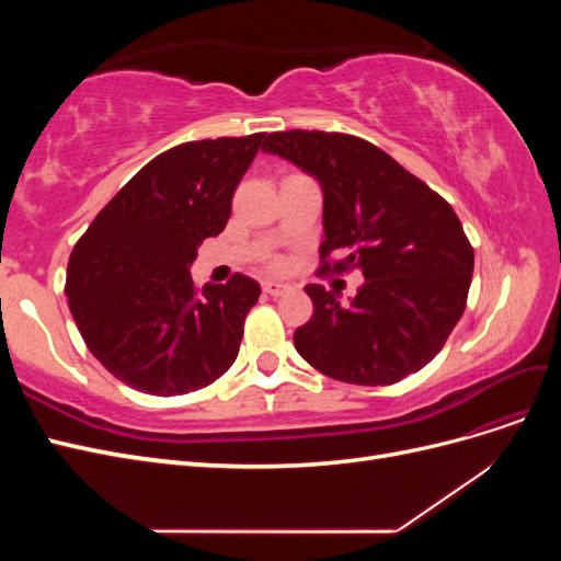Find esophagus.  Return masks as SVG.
<instances>
[{
    "label": "esophagus",
    "mask_w": 561,
    "mask_h": 561,
    "mask_svg": "<svg viewBox=\"0 0 561 561\" xmlns=\"http://www.w3.org/2000/svg\"><path fill=\"white\" fill-rule=\"evenodd\" d=\"M262 290L271 297H280L283 293H287V285L285 283H278V280H264L262 283Z\"/></svg>",
    "instance_id": "obj_1"
}]
</instances>
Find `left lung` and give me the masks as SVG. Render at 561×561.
Here are the masks:
<instances>
[{
    "instance_id": "8db88e82",
    "label": "left lung",
    "mask_w": 561,
    "mask_h": 561,
    "mask_svg": "<svg viewBox=\"0 0 561 561\" xmlns=\"http://www.w3.org/2000/svg\"><path fill=\"white\" fill-rule=\"evenodd\" d=\"M264 151L318 178L325 196L318 276L360 268L351 304L311 283L295 348L325 377L386 386L445 346L466 311L474 252L449 203L383 149L346 133L278 130Z\"/></svg>"
}]
</instances>
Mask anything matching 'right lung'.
<instances>
[{"mask_svg": "<svg viewBox=\"0 0 561 561\" xmlns=\"http://www.w3.org/2000/svg\"><path fill=\"white\" fill-rule=\"evenodd\" d=\"M266 133L182 142L135 173L77 241L65 295L89 351L126 386L184 396L217 381L241 348L260 285L233 274L203 290L196 248L227 227Z\"/></svg>", "mask_w": 561, "mask_h": 561, "instance_id": "1", "label": "right lung"}]
</instances>
